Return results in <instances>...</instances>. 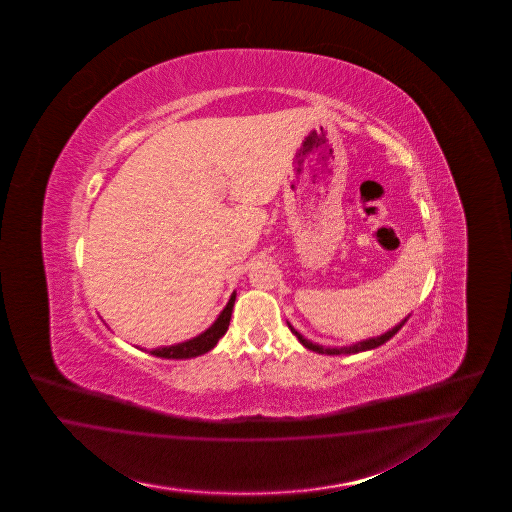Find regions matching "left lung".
<instances>
[{
	"label": "left lung",
	"mask_w": 512,
	"mask_h": 512,
	"mask_svg": "<svg viewBox=\"0 0 512 512\" xmlns=\"http://www.w3.org/2000/svg\"><path fill=\"white\" fill-rule=\"evenodd\" d=\"M407 319L409 317H405L400 325L394 326L392 330H388L385 332L383 336H377V338H372V340L366 341H358L355 345H349V347H340V349H328V347H323V345H317V343H311L310 340H306L302 334H298L293 326L289 325L291 328V332L295 334L298 341L306 347V349H310V351H315V353H319V355H351V353H360V351H370V349H375V347H379V345H383V343H387L400 328H402L405 323H407Z\"/></svg>",
	"instance_id": "left-lung-1"
}]
</instances>
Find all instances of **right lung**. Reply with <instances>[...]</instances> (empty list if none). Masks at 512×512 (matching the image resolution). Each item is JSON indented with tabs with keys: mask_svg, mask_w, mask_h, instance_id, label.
Wrapping results in <instances>:
<instances>
[{
	"mask_svg": "<svg viewBox=\"0 0 512 512\" xmlns=\"http://www.w3.org/2000/svg\"><path fill=\"white\" fill-rule=\"evenodd\" d=\"M234 300L236 295L231 296L229 304L225 306V310L221 311V315L217 317L216 323L210 326L206 332H202L201 336L193 338V340L184 341V343H178V345H171V347H159L150 351L154 357L159 358H193L199 357L208 353L210 349L216 347L219 338L227 332L229 323H231V315H233Z\"/></svg>",
	"mask_w": 512,
	"mask_h": 512,
	"instance_id": "add662e5",
	"label": "right lung"
}]
</instances>
